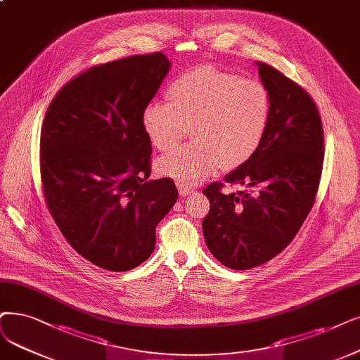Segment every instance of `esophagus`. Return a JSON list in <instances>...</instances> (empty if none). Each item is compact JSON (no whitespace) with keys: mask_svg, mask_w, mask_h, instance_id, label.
Wrapping results in <instances>:
<instances>
[{"mask_svg":"<svg viewBox=\"0 0 360 360\" xmlns=\"http://www.w3.org/2000/svg\"><path fill=\"white\" fill-rule=\"evenodd\" d=\"M195 191L193 189H191V188H188V186H184V184H179V193H180V196H189V195H192Z\"/></svg>","mask_w":360,"mask_h":360,"instance_id":"esophagus-1","label":"esophagus"}]
</instances>
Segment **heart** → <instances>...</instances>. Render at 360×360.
<instances>
[{
  "mask_svg": "<svg viewBox=\"0 0 360 360\" xmlns=\"http://www.w3.org/2000/svg\"><path fill=\"white\" fill-rule=\"evenodd\" d=\"M165 102L149 103L141 125L158 150L176 148L191 128L192 143L156 161L162 176L196 184L220 167L247 164L262 146L271 120L266 85L233 72L200 65L172 79Z\"/></svg>",
  "mask_w": 360,
  "mask_h": 360,
  "instance_id": "heart-1",
  "label": "heart"
}]
</instances>
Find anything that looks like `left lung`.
Wrapping results in <instances>:
<instances>
[{"mask_svg": "<svg viewBox=\"0 0 360 360\" xmlns=\"http://www.w3.org/2000/svg\"><path fill=\"white\" fill-rule=\"evenodd\" d=\"M271 97V120L251 160L224 182L251 193H229L211 183L202 193L207 247L229 269L248 270L276 257L298 233L318 193L323 165V128L309 93L278 69L257 62Z\"/></svg>", "mask_w": 360, "mask_h": 360, "instance_id": "1", "label": "left lung"}]
</instances>
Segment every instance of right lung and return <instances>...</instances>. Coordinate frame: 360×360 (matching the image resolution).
<instances>
[{
	"label": "right lung",
	"mask_w": 360,
	"mask_h": 360,
	"mask_svg": "<svg viewBox=\"0 0 360 360\" xmlns=\"http://www.w3.org/2000/svg\"><path fill=\"white\" fill-rule=\"evenodd\" d=\"M169 68L162 53L93 66L56 94L42 122L50 214L72 248L110 271L148 260L155 229L177 200L171 179L148 180L152 145L141 125Z\"/></svg>",
	"instance_id": "right-lung-1"
}]
</instances>
